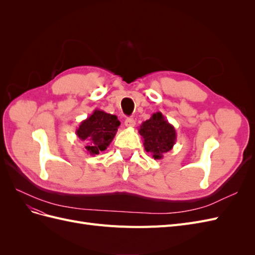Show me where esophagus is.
<instances>
[{
    "label": "esophagus",
    "instance_id": "esophagus-1",
    "mask_svg": "<svg viewBox=\"0 0 255 255\" xmlns=\"http://www.w3.org/2000/svg\"><path fill=\"white\" fill-rule=\"evenodd\" d=\"M125 125L128 128H133V127H135L136 122H135V120L133 118H127L126 121H125Z\"/></svg>",
    "mask_w": 255,
    "mask_h": 255
}]
</instances>
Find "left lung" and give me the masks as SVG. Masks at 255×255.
I'll return each instance as SVG.
<instances>
[{"mask_svg":"<svg viewBox=\"0 0 255 255\" xmlns=\"http://www.w3.org/2000/svg\"><path fill=\"white\" fill-rule=\"evenodd\" d=\"M139 134L143 138L144 150L152 154L154 159H161L170 151L176 141V132L172 125L160 112L154 113L149 120L141 123Z\"/></svg>","mask_w":255,"mask_h":255,"instance_id":"8db88e82","label":"left lung"}]
</instances>
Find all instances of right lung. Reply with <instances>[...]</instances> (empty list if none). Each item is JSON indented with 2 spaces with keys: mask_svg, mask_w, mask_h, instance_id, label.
Here are the masks:
<instances>
[{
  "mask_svg": "<svg viewBox=\"0 0 255 255\" xmlns=\"http://www.w3.org/2000/svg\"><path fill=\"white\" fill-rule=\"evenodd\" d=\"M120 121L117 116L103 111H94L87 119L81 122L75 134L84 141V149L90 155H98L105 151L117 133Z\"/></svg>",
  "mask_w": 255,
  "mask_h": 255,
  "instance_id": "right-lung-1",
  "label": "right lung"
}]
</instances>
